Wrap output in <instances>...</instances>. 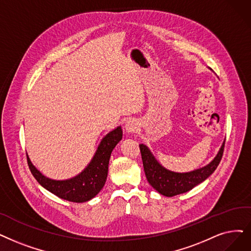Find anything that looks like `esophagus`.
Listing matches in <instances>:
<instances>
[{
  "label": "esophagus",
  "instance_id": "34e87169",
  "mask_svg": "<svg viewBox=\"0 0 251 251\" xmlns=\"http://www.w3.org/2000/svg\"><path fill=\"white\" fill-rule=\"evenodd\" d=\"M139 128L138 122L136 120H128V121L125 123V131L128 133H134L136 132Z\"/></svg>",
  "mask_w": 251,
  "mask_h": 251
}]
</instances>
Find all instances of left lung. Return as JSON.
<instances>
[{"label": "left lung", "mask_w": 251, "mask_h": 251, "mask_svg": "<svg viewBox=\"0 0 251 251\" xmlns=\"http://www.w3.org/2000/svg\"><path fill=\"white\" fill-rule=\"evenodd\" d=\"M226 141V140H225ZM225 141L214 159L204 167L190 172H174L163 167L152 155L151 150L144 144L139 145L141 159L147 179L151 186L158 193L166 197H173L182 193H187L199 183L209 177L219 166L223 157Z\"/></svg>", "instance_id": "obj_1"}]
</instances>
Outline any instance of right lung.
I'll use <instances>...</instances> for the list:
<instances>
[{
  "mask_svg": "<svg viewBox=\"0 0 251 251\" xmlns=\"http://www.w3.org/2000/svg\"><path fill=\"white\" fill-rule=\"evenodd\" d=\"M122 136L121 126L108 132L101 139L89 164L78 176L69 179L56 180L45 176L34 166L27 156L28 167L41 186L57 197L75 203L87 202L94 198L103 188L111 154Z\"/></svg>",
  "mask_w": 251,
  "mask_h": 251,
  "instance_id": "1",
  "label": "right lung"
}]
</instances>
